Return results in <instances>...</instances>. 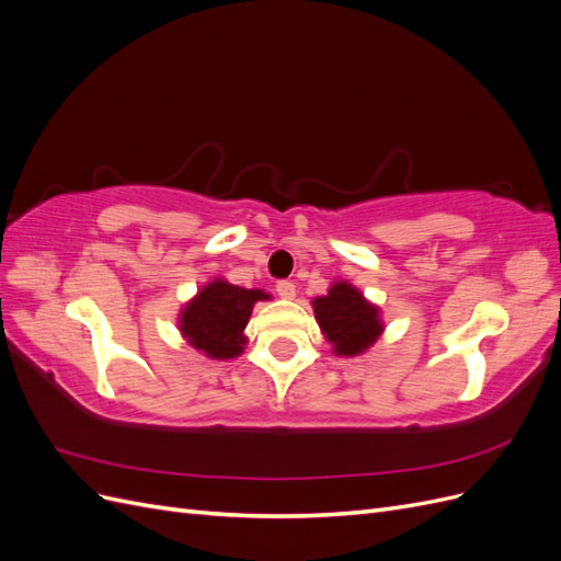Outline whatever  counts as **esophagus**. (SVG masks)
<instances>
[{
	"mask_svg": "<svg viewBox=\"0 0 561 561\" xmlns=\"http://www.w3.org/2000/svg\"><path fill=\"white\" fill-rule=\"evenodd\" d=\"M276 293L283 297V299H293L295 297V283L293 280H280L278 285H276Z\"/></svg>",
	"mask_w": 561,
	"mask_h": 561,
	"instance_id": "esophagus-1",
	"label": "esophagus"
}]
</instances>
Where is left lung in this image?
Listing matches in <instances>:
<instances>
[{"mask_svg":"<svg viewBox=\"0 0 561 561\" xmlns=\"http://www.w3.org/2000/svg\"><path fill=\"white\" fill-rule=\"evenodd\" d=\"M313 313L336 355H360L375 346L383 332L379 307L346 280L332 283L328 295L316 297Z\"/></svg>","mask_w":561,"mask_h":561,"instance_id":"8db88e82","label":"left lung"}]
</instances>
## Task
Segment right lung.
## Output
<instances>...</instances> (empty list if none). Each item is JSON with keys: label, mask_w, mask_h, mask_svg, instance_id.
<instances>
[{"label": "right lung", "mask_w": 561, "mask_h": 561, "mask_svg": "<svg viewBox=\"0 0 561 561\" xmlns=\"http://www.w3.org/2000/svg\"><path fill=\"white\" fill-rule=\"evenodd\" d=\"M260 299H268L264 290L231 285L225 278H215L203 285L198 295L184 304L180 313V332L186 344L201 351L206 358L229 360L243 353L245 325L252 307Z\"/></svg>", "instance_id": "right-lung-1"}]
</instances>
